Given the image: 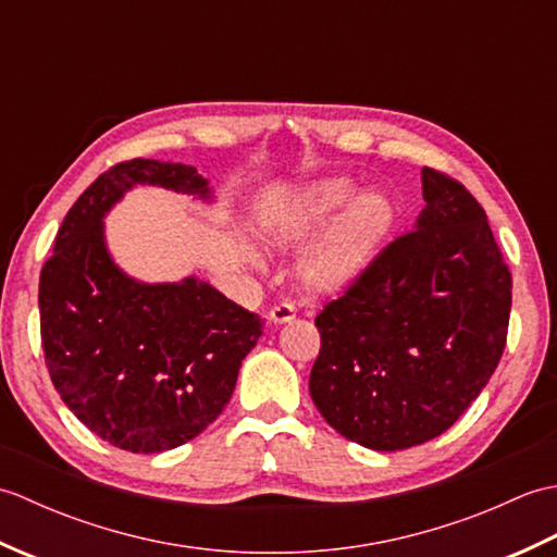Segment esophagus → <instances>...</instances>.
Wrapping results in <instances>:
<instances>
[{
	"label": "esophagus",
	"mask_w": 557,
	"mask_h": 557,
	"mask_svg": "<svg viewBox=\"0 0 557 557\" xmlns=\"http://www.w3.org/2000/svg\"><path fill=\"white\" fill-rule=\"evenodd\" d=\"M294 315H297V311H294V306L292 304H287V301H282V304H277L275 309L270 311V321L272 323H277V325H282V323H289V321H294Z\"/></svg>",
	"instance_id": "1"
}]
</instances>
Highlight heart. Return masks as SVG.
<instances>
[{
    "instance_id": "obj_1",
    "label": "heart",
    "mask_w": 557,
    "mask_h": 557,
    "mask_svg": "<svg viewBox=\"0 0 557 557\" xmlns=\"http://www.w3.org/2000/svg\"><path fill=\"white\" fill-rule=\"evenodd\" d=\"M359 186L345 176L321 180L292 194L272 208L268 239L277 246L309 242L330 222V232L301 260V280L313 292L349 287L373 263L387 234L393 232L395 208L383 194L357 198Z\"/></svg>"
}]
</instances>
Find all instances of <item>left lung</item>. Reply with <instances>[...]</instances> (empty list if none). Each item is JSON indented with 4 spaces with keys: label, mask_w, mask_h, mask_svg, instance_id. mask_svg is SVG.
<instances>
[{
    "label": "left lung",
    "mask_w": 557,
    "mask_h": 557,
    "mask_svg": "<svg viewBox=\"0 0 557 557\" xmlns=\"http://www.w3.org/2000/svg\"><path fill=\"white\" fill-rule=\"evenodd\" d=\"M417 230L377 251L315 315L318 411L363 447L433 441L486 387L510 325L512 275L467 186L423 168Z\"/></svg>",
    "instance_id": "1"
}]
</instances>
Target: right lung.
Here are the masks:
<instances>
[{
  "label": "right lung",
  "mask_w": 557,
  "mask_h": 557,
  "mask_svg": "<svg viewBox=\"0 0 557 557\" xmlns=\"http://www.w3.org/2000/svg\"><path fill=\"white\" fill-rule=\"evenodd\" d=\"M134 184L208 196L188 164L116 162L66 212L38 304L45 363L64 405L102 441L148 455L220 417L263 318L194 277L140 285L112 263L100 220Z\"/></svg>",
  "instance_id": "add662e5"
}]
</instances>
